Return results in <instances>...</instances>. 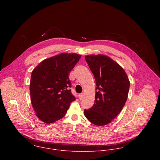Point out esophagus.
Listing matches in <instances>:
<instances>
[{
  "label": "esophagus",
  "instance_id": "obj_1",
  "mask_svg": "<svg viewBox=\"0 0 160 160\" xmlns=\"http://www.w3.org/2000/svg\"><path fill=\"white\" fill-rule=\"evenodd\" d=\"M83 97H84V94L83 93H80L78 95V97L79 98V100H82L83 98Z\"/></svg>",
  "mask_w": 160,
  "mask_h": 160
}]
</instances>
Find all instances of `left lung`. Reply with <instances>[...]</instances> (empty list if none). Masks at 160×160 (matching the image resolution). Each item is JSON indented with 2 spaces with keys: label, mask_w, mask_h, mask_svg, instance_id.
Returning <instances> with one entry per match:
<instances>
[{
  "label": "left lung",
  "mask_w": 160,
  "mask_h": 160,
  "mask_svg": "<svg viewBox=\"0 0 160 160\" xmlns=\"http://www.w3.org/2000/svg\"><path fill=\"white\" fill-rule=\"evenodd\" d=\"M85 59L96 84L94 104L84 110L87 119L97 126L109 124L124 107L129 90V78L123 68L110 57L92 55Z\"/></svg>",
  "instance_id": "8db88e82"
}]
</instances>
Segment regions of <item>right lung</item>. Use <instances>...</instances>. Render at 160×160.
Segmentation results:
<instances>
[{
    "label": "right lung",
    "mask_w": 160,
    "mask_h": 160,
    "mask_svg": "<svg viewBox=\"0 0 160 160\" xmlns=\"http://www.w3.org/2000/svg\"><path fill=\"white\" fill-rule=\"evenodd\" d=\"M81 57L76 53H60L43 60L32 71L31 103L37 116L47 124L62 119L75 100L68 75Z\"/></svg>",
    "instance_id": "add662e5"
}]
</instances>
